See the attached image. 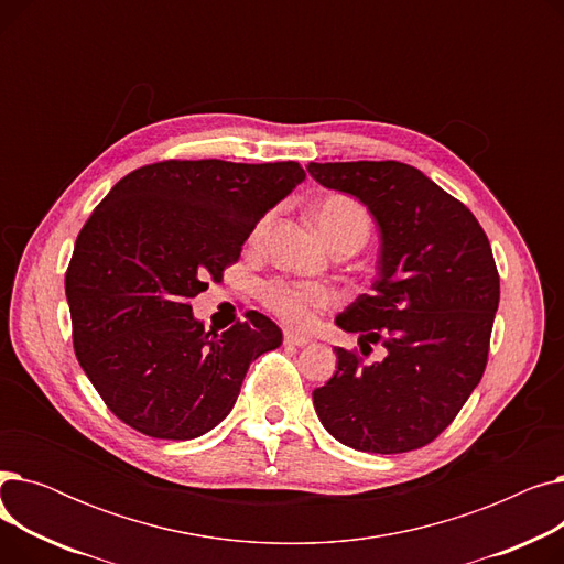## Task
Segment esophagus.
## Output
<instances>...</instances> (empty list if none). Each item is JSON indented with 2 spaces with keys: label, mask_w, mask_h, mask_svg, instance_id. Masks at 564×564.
I'll return each mask as SVG.
<instances>
[{
  "label": "esophagus",
  "mask_w": 564,
  "mask_h": 564,
  "mask_svg": "<svg viewBox=\"0 0 564 564\" xmlns=\"http://www.w3.org/2000/svg\"><path fill=\"white\" fill-rule=\"evenodd\" d=\"M283 340H285V345H294V347H304V345L311 343L306 336H300V334H294V332H285Z\"/></svg>",
  "instance_id": "1"
}]
</instances>
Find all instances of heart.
<instances>
[{"instance_id":"b5f03b06","label":"heart","mask_w":564,"mask_h":564,"mask_svg":"<svg viewBox=\"0 0 564 564\" xmlns=\"http://www.w3.org/2000/svg\"><path fill=\"white\" fill-rule=\"evenodd\" d=\"M315 224L332 247L351 245L361 249L372 230V221L366 207L347 194H332L313 210ZM267 219L258 221L251 230V242H260ZM260 300L274 315L292 327H308L317 311L329 308L336 302L332 288L308 281L274 279L260 285Z\"/></svg>"}]
</instances>
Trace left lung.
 <instances>
[{
  "label": "left lung",
  "mask_w": 564,
  "mask_h": 564,
  "mask_svg": "<svg viewBox=\"0 0 564 564\" xmlns=\"http://www.w3.org/2000/svg\"><path fill=\"white\" fill-rule=\"evenodd\" d=\"M329 189L357 196L381 232L370 294L336 324L387 347L379 364L336 347L338 370L313 391L322 425L361 453L419 451L446 430L487 368L500 300L491 245L468 207L402 162L308 164Z\"/></svg>",
  "instance_id": "obj_1"
}]
</instances>
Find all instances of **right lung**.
I'll use <instances>...</instances> for the list:
<instances>
[{
    "instance_id": "add662e5",
    "label": "right lung",
    "mask_w": 564,
    "mask_h": 564,
    "mask_svg": "<svg viewBox=\"0 0 564 564\" xmlns=\"http://www.w3.org/2000/svg\"><path fill=\"white\" fill-rule=\"evenodd\" d=\"M304 177L297 162L166 160L100 200L77 235L66 300L77 361L118 421L187 441L228 416L251 361L283 334L258 311L205 332L189 300Z\"/></svg>"
}]
</instances>
